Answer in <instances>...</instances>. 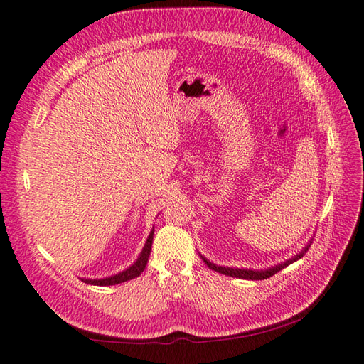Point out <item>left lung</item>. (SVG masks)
<instances>
[{"instance_id": "obj_1", "label": "left lung", "mask_w": 364, "mask_h": 364, "mask_svg": "<svg viewBox=\"0 0 364 364\" xmlns=\"http://www.w3.org/2000/svg\"><path fill=\"white\" fill-rule=\"evenodd\" d=\"M311 243L312 240H309V243L306 245L300 252H298L296 255H294V257L286 260V262H281L277 263V265L272 267V268H265V269H251V268H230V267H220V265H216V263L210 262L206 257H203V255H200L202 260L208 265L211 269H215V272L220 273V274H225V276H232V277H240V279H251V281H262V279H267V277L273 276L276 273H279L282 268L289 267L290 263H294L296 260H300L303 255L308 252V249L311 247Z\"/></svg>"}]
</instances>
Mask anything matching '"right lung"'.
I'll use <instances>...</instances> for the list:
<instances>
[{
    "instance_id": "1",
    "label": "right lung",
    "mask_w": 364,
    "mask_h": 364,
    "mask_svg": "<svg viewBox=\"0 0 364 364\" xmlns=\"http://www.w3.org/2000/svg\"><path fill=\"white\" fill-rule=\"evenodd\" d=\"M153 235H154V227L149 232L148 238L145 241V246L141 249L140 255L137 257L131 267H127L123 272H119L117 274H112L109 277H101V279H87V277H82L83 282L91 284V286H115V284H121V282H126L129 279H134V277H137L144 272L148 259H149V252H151V245H153Z\"/></svg>"
}]
</instances>
